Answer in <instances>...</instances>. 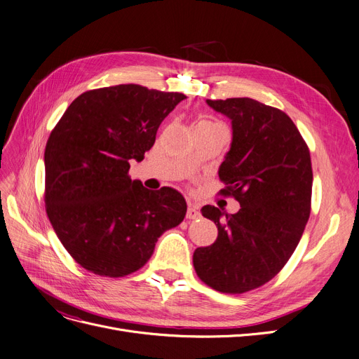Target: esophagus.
<instances>
[{"label":"esophagus","instance_id":"esophagus-1","mask_svg":"<svg viewBox=\"0 0 359 359\" xmlns=\"http://www.w3.org/2000/svg\"><path fill=\"white\" fill-rule=\"evenodd\" d=\"M201 217V212L198 211V208L195 205H189L188 212H186V218H189V220H196V218Z\"/></svg>","mask_w":359,"mask_h":359}]
</instances>
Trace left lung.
I'll return each instance as SVG.
<instances>
[{
	"label": "left lung",
	"instance_id": "left-lung-1",
	"mask_svg": "<svg viewBox=\"0 0 359 359\" xmlns=\"http://www.w3.org/2000/svg\"><path fill=\"white\" fill-rule=\"evenodd\" d=\"M231 120V144L218 176L235 214L205 205L215 242L194 252L198 277L223 293H243L271 280L298 246L311 212L309 149L290 117L252 98L207 100Z\"/></svg>",
	"mask_w": 359,
	"mask_h": 359
}]
</instances>
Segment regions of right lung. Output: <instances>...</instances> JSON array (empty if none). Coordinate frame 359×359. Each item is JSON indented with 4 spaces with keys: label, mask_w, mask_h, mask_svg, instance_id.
Here are the masks:
<instances>
[{
    "label": "right lung",
    "mask_w": 359,
    "mask_h": 359,
    "mask_svg": "<svg viewBox=\"0 0 359 359\" xmlns=\"http://www.w3.org/2000/svg\"><path fill=\"white\" fill-rule=\"evenodd\" d=\"M184 98L135 83L88 90L51 132L43 155L46 214L83 269L128 276L145 266L165 230L183 222L180 192L149 191L128 173Z\"/></svg>",
    "instance_id": "add662e5"
}]
</instances>
